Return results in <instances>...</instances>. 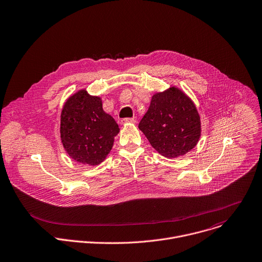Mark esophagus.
Wrapping results in <instances>:
<instances>
[{
    "label": "esophagus",
    "mask_w": 262,
    "mask_h": 262,
    "mask_svg": "<svg viewBox=\"0 0 262 262\" xmlns=\"http://www.w3.org/2000/svg\"><path fill=\"white\" fill-rule=\"evenodd\" d=\"M135 122H136V119H135V118H123V119H121V121H120V123H121L122 125L127 124V123H135Z\"/></svg>",
    "instance_id": "obj_1"
}]
</instances>
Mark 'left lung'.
<instances>
[{
  "mask_svg": "<svg viewBox=\"0 0 262 262\" xmlns=\"http://www.w3.org/2000/svg\"><path fill=\"white\" fill-rule=\"evenodd\" d=\"M139 128L151 146L167 158L191 151L202 135L201 117L194 103L176 86L152 96Z\"/></svg>",
  "mask_w": 262,
  "mask_h": 262,
  "instance_id": "obj_1",
  "label": "left lung"
}]
</instances>
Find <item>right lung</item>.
I'll return each instance as SVG.
<instances>
[{"mask_svg":"<svg viewBox=\"0 0 262 262\" xmlns=\"http://www.w3.org/2000/svg\"><path fill=\"white\" fill-rule=\"evenodd\" d=\"M119 126L103 109L100 97L80 90L68 98L60 113V141L78 163L98 165L110 153Z\"/></svg>","mask_w":262,"mask_h":262,"instance_id":"1","label":"right lung"}]
</instances>
